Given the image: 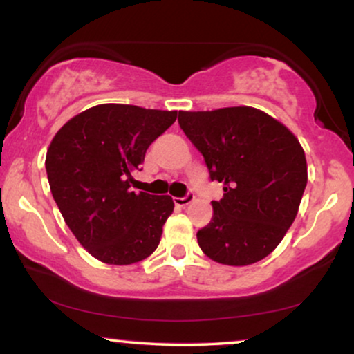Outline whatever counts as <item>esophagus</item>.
<instances>
[{
  "label": "esophagus",
  "instance_id": "34e87169",
  "mask_svg": "<svg viewBox=\"0 0 354 354\" xmlns=\"http://www.w3.org/2000/svg\"><path fill=\"white\" fill-rule=\"evenodd\" d=\"M193 200H195V195H193L192 192H188L185 196H176V198H174V203H176V206L183 207V206L190 205Z\"/></svg>",
  "mask_w": 354,
  "mask_h": 354
}]
</instances>
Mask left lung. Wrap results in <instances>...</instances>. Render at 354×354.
<instances>
[{
	"label": "left lung",
	"instance_id": "left-lung-1",
	"mask_svg": "<svg viewBox=\"0 0 354 354\" xmlns=\"http://www.w3.org/2000/svg\"><path fill=\"white\" fill-rule=\"evenodd\" d=\"M178 125L205 158L211 180L224 185L198 245L216 263H258L297 217L308 183L301 145L283 124L248 106L180 111Z\"/></svg>",
	"mask_w": 354,
	"mask_h": 354
}]
</instances>
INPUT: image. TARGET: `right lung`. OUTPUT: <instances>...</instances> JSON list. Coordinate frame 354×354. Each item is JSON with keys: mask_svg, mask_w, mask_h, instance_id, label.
<instances>
[{"mask_svg": "<svg viewBox=\"0 0 354 354\" xmlns=\"http://www.w3.org/2000/svg\"><path fill=\"white\" fill-rule=\"evenodd\" d=\"M176 119V111L100 104L53 138L45 161L53 198L75 239L101 263L133 264L158 248L174 201L132 192L133 174Z\"/></svg>", "mask_w": 354, "mask_h": 354, "instance_id": "add662e5", "label": "right lung"}]
</instances>
